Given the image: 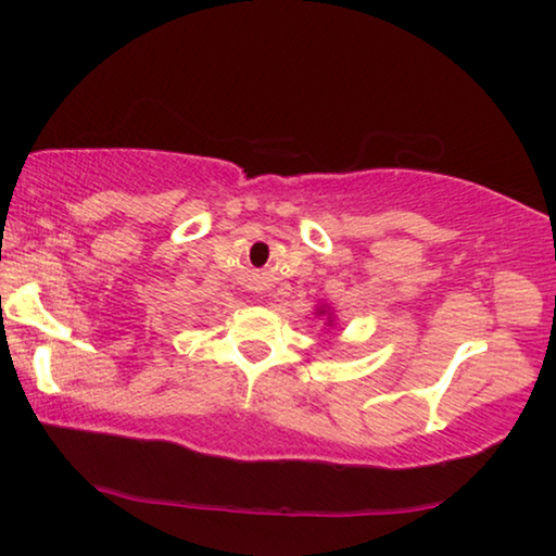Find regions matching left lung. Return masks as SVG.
<instances>
[{"label": "left lung", "instance_id": "obj_1", "mask_svg": "<svg viewBox=\"0 0 556 556\" xmlns=\"http://www.w3.org/2000/svg\"><path fill=\"white\" fill-rule=\"evenodd\" d=\"M318 314H321V316H324L326 312H324V308H318ZM328 318H331V316H328ZM328 326H331V324H328Z\"/></svg>", "mask_w": 556, "mask_h": 556}]
</instances>
